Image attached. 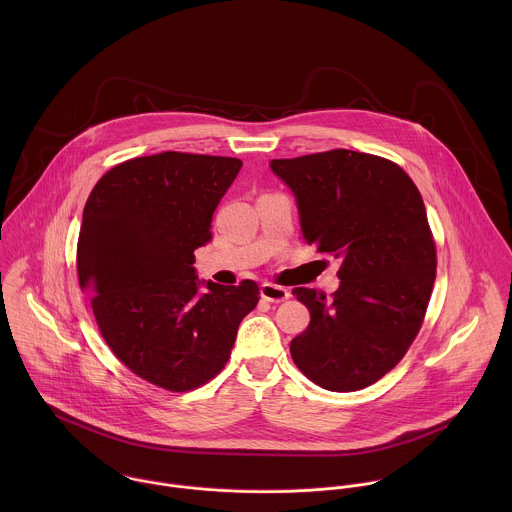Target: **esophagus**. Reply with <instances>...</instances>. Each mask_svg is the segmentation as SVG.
<instances>
[{
  "instance_id": "esophagus-1",
  "label": "esophagus",
  "mask_w": 512,
  "mask_h": 512,
  "mask_svg": "<svg viewBox=\"0 0 512 512\" xmlns=\"http://www.w3.org/2000/svg\"><path fill=\"white\" fill-rule=\"evenodd\" d=\"M260 295H262L266 301L280 303V301H286L292 293L288 292L286 288H282V286L272 284V282H264V284H262V288H260Z\"/></svg>"
}]
</instances>
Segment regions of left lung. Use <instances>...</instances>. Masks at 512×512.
Here are the masks:
<instances>
[{
  "label": "left lung",
  "instance_id": "obj_1",
  "mask_svg": "<svg viewBox=\"0 0 512 512\" xmlns=\"http://www.w3.org/2000/svg\"><path fill=\"white\" fill-rule=\"evenodd\" d=\"M270 167L295 195L307 244L341 260L331 297L293 288L311 313L293 363L325 390L366 388L402 361L430 303L438 258L422 195L394 161L351 149Z\"/></svg>",
  "mask_w": 512,
  "mask_h": 512
}]
</instances>
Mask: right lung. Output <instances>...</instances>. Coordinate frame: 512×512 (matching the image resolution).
<instances>
[{"label":"right lung","mask_w":512,"mask_h":512,"mask_svg":"<svg viewBox=\"0 0 512 512\" xmlns=\"http://www.w3.org/2000/svg\"><path fill=\"white\" fill-rule=\"evenodd\" d=\"M240 167L236 157L181 151L136 157L104 173L84 205L80 288L110 351L159 388L189 392L213 380L260 299L252 280L207 282L201 293L193 268Z\"/></svg>","instance_id":"add662e5"}]
</instances>
